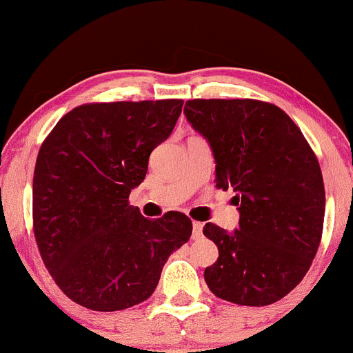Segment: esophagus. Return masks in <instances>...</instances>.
<instances>
[{
  "label": "esophagus",
  "mask_w": 353,
  "mask_h": 353,
  "mask_svg": "<svg viewBox=\"0 0 353 353\" xmlns=\"http://www.w3.org/2000/svg\"><path fill=\"white\" fill-rule=\"evenodd\" d=\"M202 230H203V223L202 222H193V239H200L202 237Z\"/></svg>",
  "instance_id": "esophagus-1"
}]
</instances>
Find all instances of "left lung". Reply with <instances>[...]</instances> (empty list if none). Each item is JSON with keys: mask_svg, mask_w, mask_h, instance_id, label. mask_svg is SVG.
I'll use <instances>...</instances> for the list:
<instances>
[{"mask_svg": "<svg viewBox=\"0 0 353 353\" xmlns=\"http://www.w3.org/2000/svg\"><path fill=\"white\" fill-rule=\"evenodd\" d=\"M185 116L207 139L215 183L236 192L239 229L205 223L219 248L205 268L215 296L266 306L286 296L308 272L321 241L325 187L316 157L291 117L269 102L193 99Z\"/></svg>", "mask_w": 353, "mask_h": 353, "instance_id": "8db88e82", "label": "left lung"}]
</instances>
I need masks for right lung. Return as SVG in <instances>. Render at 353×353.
<instances>
[{"mask_svg": "<svg viewBox=\"0 0 353 353\" xmlns=\"http://www.w3.org/2000/svg\"><path fill=\"white\" fill-rule=\"evenodd\" d=\"M181 99L96 102L67 112L41 145L33 175V230L57 286L94 312H117L153 294L192 221H150L130 205L151 151L172 134Z\"/></svg>", "mask_w": 353, "mask_h": 353, "instance_id": "add662e5", "label": "right lung"}]
</instances>
